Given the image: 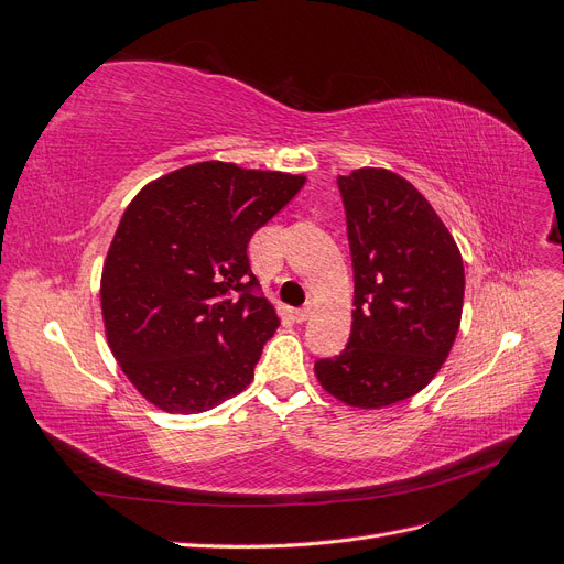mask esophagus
I'll return each instance as SVG.
<instances>
[{
  "label": "esophagus",
  "instance_id": "obj_1",
  "mask_svg": "<svg viewBox=\"0 0 564 564\" xmlns=\"http://www.w3.org/2000/svg\"><path fill=\"white\" fill-rule=\"evenodd\" d=\"M311 315H313V305L308 303V305H303V308H299V311H296V322L311 319Z\"/></svg>",
  "mask_w": 564,
  "mask_h": 564
}]
</instances>
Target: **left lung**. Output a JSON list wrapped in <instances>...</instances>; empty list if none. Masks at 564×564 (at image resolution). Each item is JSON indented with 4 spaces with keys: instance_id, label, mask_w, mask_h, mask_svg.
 <instances>
[{
    "instance_id": "left-lung-1",
    "label": "left lung",
    "mask_w": 564,
    "mask_h": 564,
    "mask_svg": "<svg viewBox=\"0 0 564 564\" xmlns=\"http://www.w3.org/2000/svg\"><path fill=\"white\" fill-rule=\"evenodd\" d=\"M355 296L346 350L317 360L319 386L357 409L416 395L445 365L464 311V261L431 202L406 178L365 166L338 176Z\"/></svg>"
}]
</instances>
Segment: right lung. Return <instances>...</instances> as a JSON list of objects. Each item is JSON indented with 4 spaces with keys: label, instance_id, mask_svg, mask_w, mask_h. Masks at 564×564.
<instances>
[{
    "label": "right lung",
    "instance_id": "right-lung-1",
    "mask_svg": "<svg viewBox=\"0 0 564 564\" xmlns=\"http://www.w3.org/2000/svg\"><path fill=\"white\" fill-rule=\"evenodd\" d=\"M303 183L197 162L129 202L100 275V311L115 360L150 404L199 414L251 383L280 317L253 294L247 245Z\"/></svg>",
    "mask_w": 564,
    "mask_h": 564
}]
</instances>
